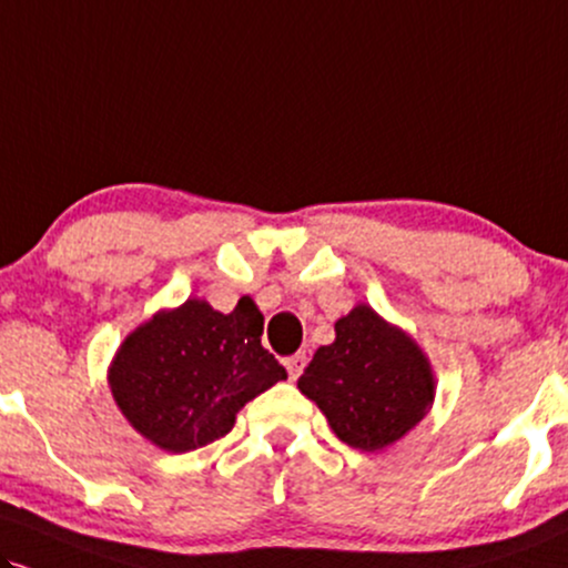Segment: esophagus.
<instances>
[{
  "instance_id": "esophagus-1",
  "label": "esophagus",
  "mask_w": 568,
  "mask_h": 568,
  "mask_svg": "<svg viewBox=\"0 0 568 568\" xmlns=\"http://www.w3.org/2000/svg\"><path fill=\"white\" fill-rule=\"evenodd\" d=\"M305 353H295V355H290V358H284V366H286V371H290V379H297L300 374H303V368H305Z\"/></svg>"
}]
</instances>
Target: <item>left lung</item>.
<instances>
[{
	"mask_svg": "<svg viewBox=\"0 0 568 568\" xmlns=\"http://www.w3.org/2000/svg\"><path fill=\"white\" fill-rule=\"evenodd\" d=\"M337 339L316 349L297 387L355 450H384L405 437L434 403L424 349L374 307L355 305L334 324Z\"/></svg>",
	"mask_w": 568,
	"mask_h": 568,
	"instance_id": "obj_1",
	"label": "left lung"
}]
</instances>
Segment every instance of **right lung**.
<instances>
[{"instance_id":"1","label":"right lung","mask_w":568,"mask_h":568,"mask_svg":"<svg viewBox=\"0 0 568 568\" xmlns=\"http://www.w3.org/2000/svg\"><path fill=\"white\" fill-rule=\"evenodd\" d=\"M261 334L263 313L250 297L231 313L205 300L155 313L123 339L110 366L118 408L160 450L215 443L244 403L286 379Z\"/></svg>"}]
</instances>
